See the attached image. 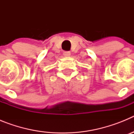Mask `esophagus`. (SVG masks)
Masks as SVG:
<instances>
[{
	"label": "esophagus",
	"mask_w": 134,
	"mask_h": 134,
	"mask_svg": "<svg viewBox=\"0 0 134 134\" xmlns=\"http://www.w3.org/2000/svg\"><path fill=\"white\" fill-rule=\"evenodd\" d=\"M64 55L66 57H68L70 55V52H64Z\"/></svg>",
	"instance_id": "1"
}]
</instances>
